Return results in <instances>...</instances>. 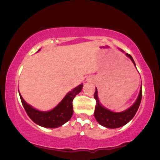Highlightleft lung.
<instances>
[{"instance_id":"1","label":"left lung","mask_w":160,"mask_h":160,"mask_svg":"<svg viewBox=\"0 0 160 160\" xmlns=\"http://www.w3.org/2000/svg\"><path fill=\"white\" fill-rule=\"evenodd\" d=\"M121 51L125 53L122 49ZM127 57L129 58L131 61L133 62L134 67L136 68L135 62H134L133 58L132 56L128 53H125ZM94 98L96 100V106L95 108L94 112V116L95 120L97 122L100 124V125L104 126L106 128H120L121 126H123L128 123L138 111L139 107H140L141 99H142V83H141V88L140 90V92L138 96V98L136 99L135 102L132 104L128 109H126L123 112H115L109 109H107V108L103 107L101 104L100 101H99L98 95V90L95 88V92L94 94Z\"/></svg>"}]
</instances>
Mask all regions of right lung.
<instances>
[{
  "instance_id": "add662e5",
  "label": "right lung",
  "mask_w": 160,
  "mask_h": 160,
  "mask_svg": "<svg viewBox=\"0 0 160 160\" xmlns=\"http://www.w3.org/2000/svg\"><path fill=\"white\" fill-rule=\"evenodd\" d=\"M82 88L83 84H81L72 89L67 93L57 106L49 111H40L35 109L32 106L26 103L20 92L19 95L27 115L35 123L44 128H56L67 123L71 118L73 113L72 100L76 95L82 91Z\"/></svg>"
}]
</instances>
